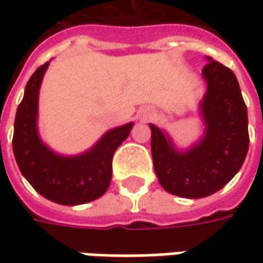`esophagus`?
<instances>
[{
    "mask_svg": "<svg viewBox=\"0 0 263 263\" xmlns=\"http://www.w3.org/2000/svg\"><path fill=\"white\" fill-rule=\"evenodd\" d=\"M147 116H151V112H145V114H143V117H147Z\"/></svg>",
    "mask_w": 263,
    "mask_h": 263,
    "instance_id": "34e87169",
    "label": "esophagus"
}]
</instances>
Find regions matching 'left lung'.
<instances>
[{
    "mask_svg": "<svg viewBox=\"0 0 263 263\" xmlns=\"http://www.w3.org/2000/svg\"><path fill=\"white\" fill-rule=\"evenodd\" d=\"M206 92L199 102L202 135L178 147L167 130L149 124L154 170L168 193L200 199L221 190L241 168L249 151L248 108L236 74L206 57Z\"/></svg>",
    "mask_w": 263,
    "mask_h": 263,
    "instance_id": "8db88e82",
    "label": "left lung"
}]
</instances>
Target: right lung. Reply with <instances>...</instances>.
Listing matches in <instances>:
<instances>
[{
    "mask_svg": "<svg viewBox=\"0 0 263 263\" xmlns=\"http://www.w3.org/2000/svg\"><path fill=\"white\" fill-rule=\"evenodd\" d=\"M49 61L29 79L14 120L13 152L22 174L51 202L76 206L101 197L112 177V155L135 126L133 121L106 130L92 146L64 155L48 146L39 135V92Z\"/></svg>",
    "mask_w": 263,
    "mask_h": 263,
    "instance_id": "right-lung-1",
    "label": "right lung"
}]
</instances>
